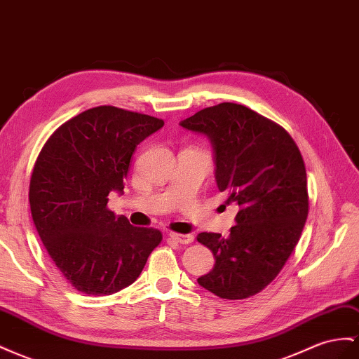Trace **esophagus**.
<instances>
[{
  "label": "esophagus",
  "instance_id": "esophagus-1",
  "mask_svg": "<svg viewBox=\"0 0 359 359\" xmlns=\"http://www.w3.org/2000/svg\"><path fill=\"white\" fill-rule=\"evenodd\" d=\"M169 237L177 241V243H181V245H190L193 243V240H195V237H193L191 234H178V232H170Z\"/></svg>",
  "mask_w": 359,
  "mask_h": 359
}]
</instances>
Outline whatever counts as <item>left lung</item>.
<instances>
[{
    "label": "left lung",
    "mask_w": 359,
    "mask_h": 359,
    "mask_svg": "<svg viewBox=\"0 0 359 359\" xmlns=\"http://www.w3.org/2000/svg\"><path fill=\"white\" fill-rule=\"evenodd\" d=\"M181 127L208 135L217 187L228 205H238L226 238L198 234L216 258L198 283L222 299L254 296L278 276L302 234L309 207L302 154L280 125L241 104L207 107Z\"/></svg>",
    "instance_id": "obj_1"
}]
</instances>
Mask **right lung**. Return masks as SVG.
Instances as JSON below:
<instances>
[{"label":"right lung","instance_id":"1","mask_svg":"<svg viewBox=\"0 0 359 359\" xmlns=\"http://www.w3.org/2000/svg\"><path fill=\"white\" fill-rule=\"evenodd\" d=\"M163 119L100 105L57 128L36 158L30 180L33 222L55 267L84 294L131 285L163 240L156 228L133 226L109 210L123 190L137 144Z\"/></svg>","mask_w":359,"mask_h":359}]
</instances>
